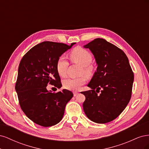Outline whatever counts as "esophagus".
I'll return each mask as SVG.
<instances>
[{
	"label": "esophagus",
	"mask_w": 149,
	"mask_h": 149,
	"mask_svg": "<svg viewBox=\"0 0 149 149\" xmlns=\"http://www.w3.org/2000/svg\"><path fill=\"white\" fill-rule=\"evenodd\" d=\"M79 93H78V92H73V96L75 97V96H76L78 95Z\"/></svg>",
	"instance_id": "esophagus-1"
}]
</instances>
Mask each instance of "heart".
I'll return each instance as SVG.
<instances>
[{
  "mask_svg": "<svg viewBox=\"0 0 149 149\" xmlns=\"http://www.w3.org/2000/svg\"><path fill=\"white\" fill-rule=\"evenodd\" d=\"M70 60L82 66L81 72L87 76L91 75L93 68L91 63L93 61V56L87 49L81 47L74 48L70 53ZM69 63L64 56H60L57 60L56 67L58 73L60 76L64 77L66 74ZM86 83V78L84 76L76 78H68L63 81V87L71 91H76L79 89L81 86Z\"/></svg>",
  "mask_w": 149,
  "mask_h": 149,
  "instance_id": "obj_1",
  "label": "heart"
}]
</instances>
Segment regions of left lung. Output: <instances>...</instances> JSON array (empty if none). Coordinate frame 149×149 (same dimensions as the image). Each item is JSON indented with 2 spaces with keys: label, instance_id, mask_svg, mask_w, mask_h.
Wrapping results in <instances>:
<instances>
[{
  "label": "left lung",
  "instance_id": "8db88e82",
  "mask_svg": "<svg viewBox=\"0 0 149 149\" xmlns=\"http://www.w3.org/2000/svg\"><path fill=\"white\" fill-rule=\"evenodd\" d=\"M84 48L91 50L97 65L88 84L91 89L81 93L86 97L83 104L84 113L96 123H109L128 104L134 73L124 52L106 40L96 38Z\"/></svg>",
  "mask_w": 149,
  "mask_h": 149
}]
</instances>
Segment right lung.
I'll list each match as a JSON object with an SVG mask.
<instances>
[{"label": "right lung", "instance_id": "right-lung-1", "mask_svg": "<svg viewBox=\"0 0 149 149\" xmlns=\"http://www.w3.org/2000/svg\"><path fill=\"white\" fill-rule=\"evenodd\" d=\"M75 43L42 42L31 48L20 62L15 90L21 109L35 124L50 127L63 117L73 93L64 89L55 93L48 91L47 86L48 84L58 88L62 86L56 61Z\"/></svg>", "mask_w": 149, "mask_h": 149}]
</instances>
